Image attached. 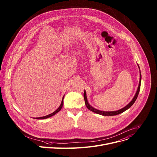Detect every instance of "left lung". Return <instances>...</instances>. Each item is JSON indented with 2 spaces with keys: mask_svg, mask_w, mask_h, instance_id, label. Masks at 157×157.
<instances>
[{
  "mask_svg": "<svg viewBox=\"0 0 157 157\" xmlns=\"http://www.w3.org/2000/svg\"><path fill=\"white\" fill-rule=\"evenodd\" d=\"M138 67L140 69V67L138 66ZM141 72H140V82H139V86H138V90H137V91L134 97V98H132V100L131 101V102L128 104V105L124 107V108L120 109V110H116V111H112V112H105V111H101V110H99L98 109H96L95 108H93V107H91L88 100H87V97H86V91H84V99H85V105L86 106V107L91 111L95 112L96 113H98V114H100V115H102V116H116V115H118L119 113H121L122 112H124V111H126V110H128V109H129L133 104L135 102L136 100L138 98V94H139V92H140V86H141Z\"/></svg>",
  "mask_w": 157,
  "mask_h": 157,
  "instance_id": "1",
  "label": "left lung"
}]
</instances>
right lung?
I'll use <instances>...</instances> for the list:
<instances>
[{"label":"right lung","mask_w":157,"mask_h":157,"mask_svg":"<svg viewBox=\"0 0 157 157\" xmlns=\"http://www.w3.org/2000/svg\"><path fill=\"white\" fill-rule=\"evenodd\" d=\"M64 97H63V98H62V101H61V103H60V105L59 107V108H58L56 111H54L53 113H50V114L47 115V116H46L41 117H37V118H36V119H47V118H48V117H52V116H54L55 114H56L57 112H59L61 110V109L62 108V106H63V103H64V102H63Z\"/></svg>","instance_id":"add662e5"}]
</instances>
